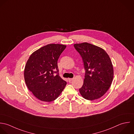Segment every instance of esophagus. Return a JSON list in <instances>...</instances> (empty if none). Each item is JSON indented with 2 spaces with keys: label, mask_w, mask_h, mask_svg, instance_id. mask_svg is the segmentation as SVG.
<instances>
[{
  "label": "esophagus",
  "mask_w": 134,
  "mask_h": 134,
  "mask_svg": "<svg viewBox=\"0 0 134 134\" xmlns=\"http://www.w3.org/2000/svg\"><path fill=\"white\" fill-rule=\"evenodd\" d=\"M72 80V78H68V80L69 82H71Z\"/></svg>",
  "instance_id": "esophagus-1"
}]
</instances>
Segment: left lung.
Masks as SVG:
<instances>
[{"instance_id":"obj_1","label":"left lung","mask_w":134,"mask_h":134,"mask_svg":"<svg viewBox=\"0 0 134 134\" xmlns=\"http://www.w3.org/2000/svg\"><path fill=\"white\" fill-rule=\"evenodd\" d=\"M74 46L82 58L86 70L79 92L86 100L98 99L107 92L113 81L114 71L111 59L103 49L90 43Z\"/></svg>"}]
</instances>
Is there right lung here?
<instances>
[{
  "instance_id": "add662e5",
  "label": "right lung",
  "mask_w": 134,
  "mask_h": 134,
  "mask_svg": "<svg viewBox=\"0 0 134 134\" xmlns=\"http://www.w3.org/2000/svg\"><path fill=\"white\" fill-rule=\"evenodd\" d=\"M66 47L62 44H48L33 53L26 62L24 72L25 83L41 101L55 100L67 84L59 76L57 66L59 57Z\"/></svg>"
}]
</instances>
